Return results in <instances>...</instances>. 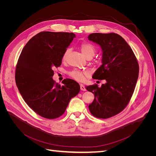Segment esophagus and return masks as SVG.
I'll use <instances>...</instances> for the list:
<instances>
[{
    "label": "esophagus",
    "mask_w": 156,
    "mask_h": 156,
    "mask_svg": "<svg viewBox=\"0 0 156 156\" xmlns=\"http://www.w3.org/2000/svg\"><path fill=\"white\" fill-rule=\"evenodd\" d=\"M80 88H81V90L83 91H86L87 90L85 87H84L83 84H80Z\"/></svg>",
    "instance_id": "obj_1"
}]
</instances>
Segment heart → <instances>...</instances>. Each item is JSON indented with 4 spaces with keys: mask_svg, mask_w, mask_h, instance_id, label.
Segmentation results:
<instances>
[{
    "mask_svg": "<svg viewBox=\"0 0 156 156\" xmlns=\"http://www.w3.org/2000/svg\"><path fill=\"white\" fill-rule=\"evenodd\" d=\"M81 50L83 55L85 56L87 58L88 57H92V56L95 55L96 53V49L94 46L88 43H84L81 46ZM69 49H68L65 51L64 53L62 56V59L65 60L66 58L67 55L69 53ZM69 75L75 80L77 81H83L84 79V76H87L88 75V72H82V71L75 69L69 73Z\"/></svg>",
    "mask_w": 156,
    "mask_h": 156,
    "instance_id": "heart-1",
    "label": "heart"
}]
</instances>
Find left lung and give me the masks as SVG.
Segmentation results:
<instances>
[{"mask_svg": "<svg viewBox=\"0 0 156 156\" xmlns=\"http://www.w3.org/2000/svg\"><path fill=\"white\" fill-rule=\"evenodd\" d=\"M88 39L100 45L102 51V64L92 78L105 81L101 87L97 84L86 87L94 95L88 108L94 116L107 119L128 104L138 79L139 64L130 46L119 34L92 33Z\"/></svg>", "mask_w": 156, "mask_h": 156, "instance_id": "obj_1", "label": "left lung"}]
</instances>
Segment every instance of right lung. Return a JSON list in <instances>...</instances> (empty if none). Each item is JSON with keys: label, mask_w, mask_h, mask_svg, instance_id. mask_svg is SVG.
<instances>
[{"label": "right lung", "mask_w": 156, "mask_h": 156, "mask_svg": "<svg viewBox=\"0 0 156 156\" xmlns=\"http://www.w3.org/2000/svg\"><path fill=\"white\" fill-rule=\"evenodd\" d=\"M74 37L73 33L41 32L27 42L18 59L16 83L19 91L27 104L45 119L62 115L71 99L80 91L74 80L66 79L61 86L53 79V69L61 65Z\"/></svg>", "instance_id": "1"}]
</instances>
